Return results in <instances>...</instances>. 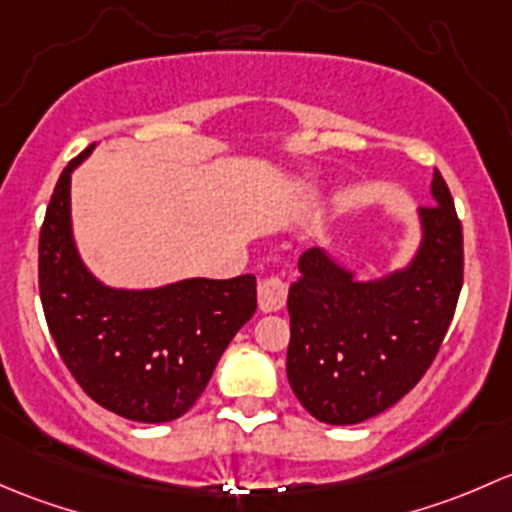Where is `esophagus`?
<instances>
[{
	"mask_svg": "<svg viewBox=\"0 0 512 512\" xmlns=\"http://www.w3.org/2000/svg\"><path fill=\"white\" fill-rule=\"evenodd\" d=\"M288 283L283 276H268L258 283V308L263 313H276L286 305Z\"/></svg>",
	"mask_w": 512,
	"mask_h": 512,
	"instance_id": "1",
	"label": "esophagus"
}]
</instances>
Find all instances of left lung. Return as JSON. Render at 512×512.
<instances>
[{"label":"left lung","instance_id":"1","mask_svg":"<svg viewBox=\"0 0 512 512\" xmlns=\"http://www.w3.org/2000/svg\"><path fill=\"white\" fill-rule=\"evenodd\" d=\"M431 194L404 271L355 281L318 246L300 256L286 372L318 421L345 426L382 414L414 389L444 342L463 286V231L439 170Z\"/></svg>","mask_w":512,"mask_h":512}]
</instances>
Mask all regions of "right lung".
Instances as JSON below:
<instances>
[{"mask_svg":"<svg viewBox=\"0 0 512 512\" xmlns=\"http://www.w3.org/2000/svg\"><path fill=\"white\" fill-rule=\"evenodd\" d=\"M66 165L39 234V293L63 365L108 412L145 424L179 419L207 387L221 352L256 310V278H187L118 291L91 276L71 234Z\"/></svg>","mask_w":512,"mask_h":512,"instance_id":"1","label":"right lung"}]
</instances>
